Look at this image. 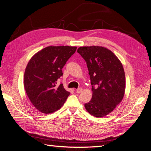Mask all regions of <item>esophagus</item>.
Masks as SVG:
<instances>
[{"label":"esophagus","instance_id":"obj_1","mask_svg":"<svg viewBox=\"0 0 151 151\" xmlns=\"http://www.w3.org/2000/svg\"><path fill=\"white\" fill-rule=\"evenodd\" d=\"M81 91H82V88H78L77 90H76V93H80Z\"/></svg>","mask_w":151,"mask_h":151}]
</instances>
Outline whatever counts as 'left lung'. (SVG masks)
Here are the masks:
<instances>
[{
    "mask_svg": "<svg viewBox=\"0 0 151 151\" xmlns=\"http://www.w3.org/2000/svg\"><path fill=\"white\" fill-rule=\"evenodd\" d=\"M77 52L86 62L92 85V98L85 107L96 118L106 116L124 97L126 79L123 66L111 50L103 47H81Z\"/></svg>",
    "mask_w": 151,
    "mask_h": 151,
    "instance_id": "left-lung-1",
    "label": "left lung"
}]
</instances>
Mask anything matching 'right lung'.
<instances>
[{"instance_id":"obj_1","label":"right lung","mask_w":151,"mask_h":151,"mask_svg":"<svg viewBox=\"0 0 151 151\" xmlns=\"http://www.w3.org/2000/svg\"><path fill=\"white\" fill-rule=\"evenodd\" d=\"M76 50V47L50 46L35 54L28 63L24 88L31 103L40 112L54 113L70 95L63 84L57 86V83L63 76V67Z\"/></svg>"}]
</instances>
